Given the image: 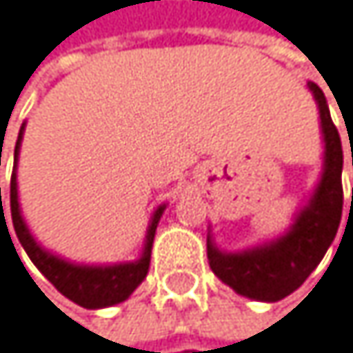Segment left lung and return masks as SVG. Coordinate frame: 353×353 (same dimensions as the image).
Here are the masks:
<instances>
[{
  "label": "left lung",
  "mask_w": 353,
  "mask_h": 353,
  "mask_svg": "<svg viewBox=\"0 0 353 353\" xmlns=\"http://www.w3.org/2000/svg\"><path fill=\"white\" fill-rule=\"evenodd\" d=\"M310 90L320 108L324 134V173L293 228L279 241L245 253H221L207 239V259L221 283L239 295L257 301H279L299 289L335 241L343 211V148L329 112V104L316 83Z\"/></svg>",
  "instance_id": "left-lung-1"
}]
</instances>
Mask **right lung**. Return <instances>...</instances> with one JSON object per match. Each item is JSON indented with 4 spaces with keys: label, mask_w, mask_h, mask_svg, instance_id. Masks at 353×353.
<instances>
[{
    "label": "right lung",
    "mask_w": 353,
    "mask_h": 353,
    "mask_svg": "<svg viewBox=\"0 0 353 353\" xmlns=\"http://www.w3.org/2000/svg\"><path fill=\"white\" fill-rule=\"evenodd\" d=\"M22 130L24 128H20V134H18V140H16L14 161L18 159ZM10 211H12L14 232H16L20 245L24 247V251H27V255L31 257V261L37 265V270L46 276V279L64 297H68L74 303H79L81 307L94 310V307H106V305H114V303L125 301L136 291V287L146 279L148 265H150V251H152L157 223H159L165 207H159L154 211V215H152V223H150V228H148V236H146V245H144L142 257L138 261H132V263L104 265V268H100V265H74V263H68V261L58 259L56 255L43 251L35 243V239L31 236L29 228L24 225L22 215H20L18 190H16V173H12V180H10ZM1 221H6V217ZM6 228H8V223H6Z\"/></svg>",
    "instance_id": "add662e5"
}]
</instances>
